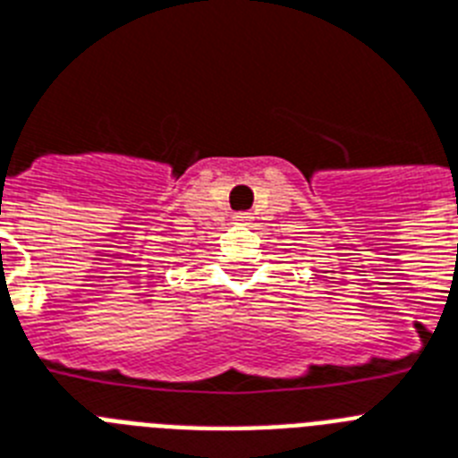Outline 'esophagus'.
Listing matches in <instances>:
<instances>
[{"instance_id":"34e87169","label":"esophagus","mask_w":458,"mask_h":458,"mask_svg":"<svg viewBox=\"0 0 458 458\" xmlns=\"http://www.w3.org/2000/svg\"><path fill=\"white\" fill-rule=\"evenodd\" d=\"M250 219V212H236V215H233V222H236V225H248Z\"/></svg>"}]
</instances>
